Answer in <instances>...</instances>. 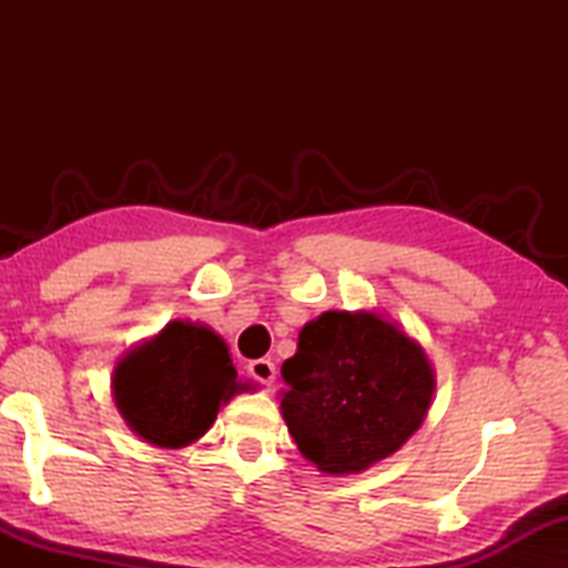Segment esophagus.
<instances>
[{
  "mask_svg": "<svg viewBox=\"0 0 568 568\" xmlns=\"http://www.w3.org/2000/svg\"><path fill=\"white\" fill-rule=\"evenodd\" d=\"M247 371H250V376H253L257 383H263V386H273V381H275V365H273V361L257 358V361H253V363L247 365Z\"/></svg>",
  "mask_w": 568,
  "mask_h": 568,
  "instance_id": "esophagus-1",
  "label": "esophagus"
}]
</instances>
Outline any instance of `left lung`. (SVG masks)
I'll return each instance as SVG.
<instances>
[{
  "instance_id": "1",
  "label": "left lung",
  "mask_w": 568,
  "mask_h": 568,
  "mask_svg": "<svg viewBox=\"0 0 568 568\" xmlns=\"http://www.w3.org/2000/svg\"><path fill=\"white\" fill-rule=\"evenodd\" d=\"M283 378L285 426L328 476L363 474L396 454L436 390L423 345L376 311H328L305 323Z\"/></svg>"
}]
</instances>
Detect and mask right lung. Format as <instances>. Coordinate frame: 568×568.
I'll list each match as a JSON object with an SVG mask.
<instances>
[{
    "mask_svg": "<svg viewBox=\"0 0 568 568\" xmlns=\"http://www.w3.org/2000/svg\"><path fill=\"white\" fill-rule=\"evenodd\" d=\"M250 383L237 381L227 343L203 323L172 321L134 345L112 371V398L134 436L158 448L203 438L220 406Z\"/></svg>",
    "mask_w": 568,
    "mask_h": 568,
    "instance_id": "obj_1",
    "label": "right lung"
}]
</instances>
